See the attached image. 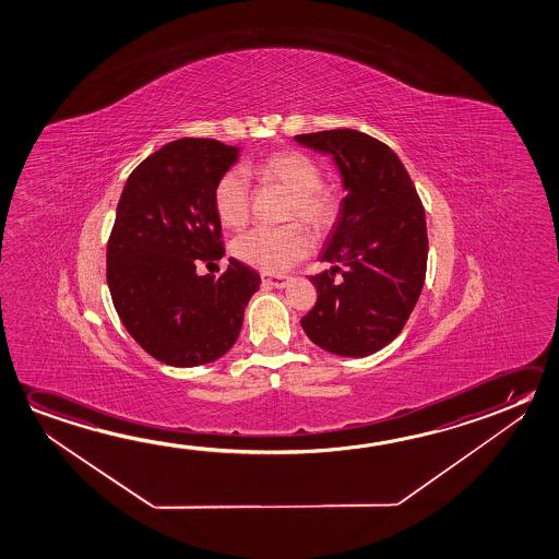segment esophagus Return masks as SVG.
<instances>
[{
	"label": "esophagus",
	"instance_id": "1",
	"mask_svg": "<svg viewBox=\"0 0 559 559\" xmlns=\"http://www.w3.org/2000/svg\"><path fill=\"white\" fill-rule=\"evenodd\" d=\"M289 282V277L287 275H277V277H267V275H262V284L270 285V287H277V289H282Z\"/></svg>",
	"mask_w": 559,
	"mask_h": 559
}]
</instances>
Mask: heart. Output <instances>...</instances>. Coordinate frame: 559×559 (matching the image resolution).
<instances>
[{"label":"heart","instance_id":"obj_1","mask_svg":"<svg viewBox=\"0 0 559 559\" xmlns=\"http://www.w3.org/2000/svg\"><path fill=\"white\" fill-rule=\"evenodd\" d=\"M247 175L289 194L284 222H301L314 235H324L336 222V198L322 187L319 163L302 151H274L249 165ZM212 195L213 210L223 227L237 230L247 225L250 188L240 170H225L217 178ZM230 252L242 264L264 274H284L309 254L310 239L301 225L289 223L277 229L249 230L233 240Z\"/></svg>","mask_w":559,"mask_h":559}]
</instances>
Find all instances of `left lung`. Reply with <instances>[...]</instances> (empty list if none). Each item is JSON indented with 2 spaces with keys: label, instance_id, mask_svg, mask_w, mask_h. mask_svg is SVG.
Here are the masks:
<instances>
[{
  "label": "left lung",
  "instance_id": "obj_1",
  "mask_svg": "<svg viewBox=\"0 0 559 559\" xmlns=\"http://www.w3.org/2000/svg\"><path fill=\"white\" fill-rule=\"evenodd\" d=\"M295 140L330 153L347 192L319 257L334 266L310 275L319 295L302 330L330 354H374L402 332L426 282V210L399 155L371 135L340 128Z\"/></svg>",
  "mask_w": 559,
  "mask_h": 559
}]
</instances>
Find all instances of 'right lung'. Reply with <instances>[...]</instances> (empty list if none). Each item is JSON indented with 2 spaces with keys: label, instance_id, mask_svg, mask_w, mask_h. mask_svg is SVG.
Segmentation results:
<instances>
[{
  "label": "right lung",
  "instance_id": "add662e5",
  "mask_svg": "<svg viewBox=\"0 0 559 559\" xmlns=\"http://www.w3.org/2000/svg\"><path fill=\"white\" fill-rule=\"evenodd\" d=\"M237 157L239 147L185 138L126 180L108 237V289L130 336L160 364L195 367L227 354L260 287L235 258L219 277L195 272L225 254L212 194Z\"/></svg>",
  "mask_w": 559,
  "mask_h": 559
}]
</instances>
